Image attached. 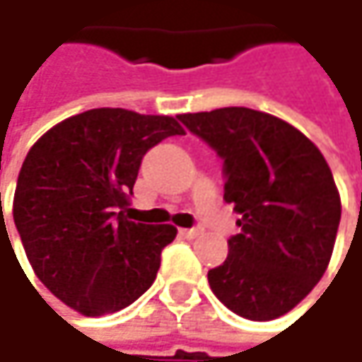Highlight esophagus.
Masks as SVG:
<instances>
[{"label": "esophagus", "mask_w": 362, "mask_h": 362, "mask_svg": "<svg viewBox=\"0 0 362 362\" xmlns=\"http://www.w3.org/2000/svg\"><path fill=\"white\" fill-rule=\"evenodd\" d=\"M179 233H181L185 239H195V237H199V233H202V230H199V228H181Z\"/></svg>", "instance_id": "1"}]
</instances>
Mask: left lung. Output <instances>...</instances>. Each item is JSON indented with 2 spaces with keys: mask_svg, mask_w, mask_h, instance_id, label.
Instances as JSON below:
<instances>
[{
  "mask_svg": "<svg viewBox=\"0 0 362 362\" xmlns=\"http://www.w3.org/2000/svg\"><path fill=\"white\" fill-rule=\"evenodd\" d=\"M224 160V202L241 233L208 272L233 313L270 322L307 297L329 264L342 204L320 148L291 123L247 107L179 115Z\"/></svg>",
  "mask_w": 362,
  "mask_h": 362,
  "instance_id": "1",
  "label": "left lung"
}]
</instances>
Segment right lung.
I'll use <instances>...</instances> for the list:
<instances>
[{
    "label": "right lung",
    "mask_w": 362,
    "mask_h": 362,
    "mask_svg": "<svg viewBox=\"0 0 362 362\" xmlns=\"http://www.w3.org/2000/svg\"><path fill=\"white\" fill-rule=\"evenodd\" d=\"M175 117L90 109L67 117L28 150L13 222L40 282L74 311L98 317L152 286L173 224L125 216L144 154L183 136Z\"/></svg>",
    "instance_id": "obj_1"
}]
</instances>
